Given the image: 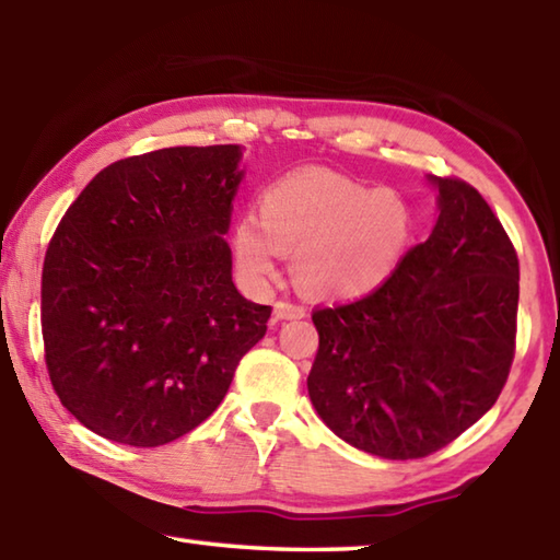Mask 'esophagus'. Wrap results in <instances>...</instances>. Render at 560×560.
I'll use <instances>...</instances> for the list:
<instances>
[{"label":"esophagus","instance_id":"esophagus-1","mask_svg":"<svg viewBox=\"0 0 560 560\" xmlns=\"http://www.w3.org/2000/svg\"><path fill=\"white\" fill-rule=\"evenodd\" d=\"M273 316H277L279 320H289V318H303V316H306V308H303L301 303L279 301L277 306H273Z\"/></svg>","mask_w":560,"mask_h":560}]
</instances>
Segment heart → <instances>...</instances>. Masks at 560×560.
I'll use <instances>...</instances> for the list:
<instances>
[{
	"mask_svg": "<svg viewBox=\"0 0 560 560\" xmlns=\"http://www.w3.org/2000/svg\"><path fill=\"white\" fill-rule=\"evenodd\" d=\"M412 236V210L395 189L328 173L283 177L264 189L259 220L234 226V252L249 273H269L293 252L299 283L316 296H363L393 277Z\"/></svg>",
	"mask_w": 560,
	"mask_h": 560,
	"instance_id": "b5f03b06",
	"label": "heart"
}]
</instances>
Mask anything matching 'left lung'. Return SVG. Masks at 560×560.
Listing matches in <instances>:
<instances>
[{"label": "left lung", "instance_id": "obj_1", "mask_svg": "<svg viewBox=\"0 0 560 560\" xmlns=\"http://www.w3.org/2000/svg\"><path fill=\"white\" fill-rule=\"evenodd\" d=\"M440 217L368 296L314 311L316 412L383 459L447 447L491 410L516 348L518 259L485 197L434 177Z\"/></svg>", "mask_w": 560, "mask_h": 560}]
</instances>
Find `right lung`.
Masks as SVG:
<instances>
[{"label": "right lung", "instance_id": "1", "mask_svg": "<svg viewBox=\"0 0 560 560\" xmlns=\"http://www.w3.org/2000/svg\"><path fill=\"white\" fill-rule=\"evenodd\" d=\"M240 145L163 148L83 187L49 242L42 336L56 395L130 447L183 438L224 400L271 306L232 281Z\"/></svg>", "mask_w": 560, "mask_h": 560}]
</instances>
